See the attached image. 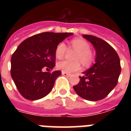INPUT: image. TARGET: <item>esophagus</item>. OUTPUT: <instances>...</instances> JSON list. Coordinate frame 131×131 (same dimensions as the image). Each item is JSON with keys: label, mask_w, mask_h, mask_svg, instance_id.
Returning a JSON list of instances; mask_svg holds the SVG:
<instances>
[{"label": "esophagus", "mask_w": 131, "mask_h": 131, "mask_svg": "<svg viewBox=\"0 0 131 131\" xmlns=\"http://www.w3.org/2000/svg\"><path fill=\"white\" fill-rule=\"evenodd\" d=\"M62 75L64 76H70L71 75V74H69V73H65V72H62Z\"/></svg>", "instance_id": "1"}]
</instances>
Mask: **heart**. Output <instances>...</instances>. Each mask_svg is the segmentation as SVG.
<instances>
[{
  "label": "heart",
  "mask_w": 131,
  "mask_h": 131,
  "mask_svg": "<svg viewBox=\"0 0 131 131\" xmlns=\"http://www.w3.org/2000/svg\"><path fill=\"white\" fill-rule=\"evenodd\" d=\"M70 47L76 50L74 56V61L64 60L58 62L57 68L62 71L67 73H71L77 71L81 69V62L84 65L88 66L92 63L94 59V55L92 51L90 49L89 43L86 40L80 38L73 39L70 41ZM67 47L63 42L58 44L55 49L56 57L58 59H62L67 52Z\"/></svg>",
  "instance_id": "heart-1"
}]
</instances>
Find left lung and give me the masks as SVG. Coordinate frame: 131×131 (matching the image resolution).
I'll return each instance as SVG.
<instances>
[{
  "instance_id": "8db88e82",
  "label": "left lung",
  "mask_w": 131,
  "mask_h": 131,
  "mask_svg": "<svg viewBox=\"0 0 131 131\" xmlns=\"http://www.w3.org/2000/svg\"><path fill=\"white\" fill-rule=\"evenodd\" d=\"M96 49V63L80 76V82L73 86L78 95L96 101L105 98L117 85L121 72L119 56L105 41L92 35H84Z\"/></svg>"
}]
</instances>
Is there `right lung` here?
Instances as JSON below:
<instances>
[{
    "label": "right lung",
    "mask_w": 131,
    "mask_h": 131,
    "mask_svg": "<svg viewBox=\"0 0 131 131\" xmlns=\"http://www.w3.org/2000/svg\"><path fill=\"white\" fill-rule=\"evenodd\" d=\"M71 35L72 32H45L30 37L19 44L11 56V75L24 98L35 101L51 92L62 72L43 70L54 67L56 47Z\"/></svg>",
    "instance_id": "1"
}]
</instances>
